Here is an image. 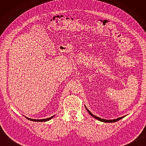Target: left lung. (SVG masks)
I'll list each match as a JSON object with an SVG mask.
<instances>
[{
    "mask_svg": "<svg viewBox=\"0 0 146 146\" xmlns=\"http://www.w3.org/2000/svg\"><path fill=\"white\" fill-rule=\"evenodd\" d=\"M85 108H86V110L88 111V112L90 114V115H92L93 117H94L95 119H97L98 120H99V121H101V122H109V123H111V122H117V121H118V120H120L121 119H122V118H123L125 116H123V117H119V118H117V119H113V120H106V119H101V118H100V117H97V116H95V115H94V114H93L87 108H86V107H85Z\"/></svg>",
    "mask_w": 146,
    "mask_h": 146,
    "instance_id": "1",
    "label": "left lung"
}]
</instances>
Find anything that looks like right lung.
Here are the masks:
<instances>
[{
    "label": "right lung",
    "mask_w": 146,
    "mask_h": 146,
    "mask_svg": "<svg viewBox=\"0 0 146 146\" xmlns=\"http://www.w3.org/2000/svg\"><path fill=\"white\" fill-rule=\"evenodd\" d=\"M55 115H53L51 117L49 118H48V119H30V118H28V117H26L27 119L29 120H31V121H34V122H46V121H48L49 120H51L52 118H53Z\"/></svg>",
    "instance_id": "right-lung-1"
}]
</instances>
